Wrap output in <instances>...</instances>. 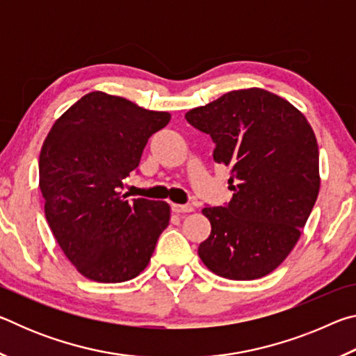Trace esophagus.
I'll list each match as a JSON object with an SVG mask.
<instances>
[{"label":"esophagus","mask_w":356,"mask_h":356,"mask_svg":"<svg viewBox=\"0 0 356 356\" xmlns=\"http://www.w3.org/2000/svg\"><path fill=\"white\" fill-rule=\"evenodd\" d=\"M171 210L174 213H188L195 210L191 204H171Z\"/></svg>","instance_id":"1"}]
</instances>
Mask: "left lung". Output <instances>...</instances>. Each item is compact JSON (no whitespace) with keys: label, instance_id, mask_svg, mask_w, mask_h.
Instances as JSON below:
<instances>
[{"label":"left lung","instance_id":"left-lung-1","mask_svg":"<svg viewBox=\"0 0 356 356\" xmlns=\"http://www.w3.org/2000/svg\"><path fill=\"white\" fill-rule=\"evenodd\" d=\"M210 135L215 163L229 171L232 200L204 207L212 231L200 245L204 265L227 280H257L289 256L314 207L318 147L306 118L265 89L231 91L185 114Z\"/></svg>","mask_w":356,"mask_h":356}]
</instances>
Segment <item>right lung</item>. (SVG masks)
Here are the masks:
<instances>
[{
    "mask_svg": "<svg viewBox=\"0 0 356 356\" xmlns=\"http://www.w3.org/2000/svg\"><path fill=\"white\" fill-rule=\"evenodd\" d=\"M170 119L166 111L94 91L48 131L39 156L45 216L65 257L88 280H134L170 225L166 202L130 201L120 191L149 138Z\"/></svg>",
    "mask_w": 356,
    "mask_h": 356,
    "instance_id": "1",
    "label": "right lung"
}]
</instances>
